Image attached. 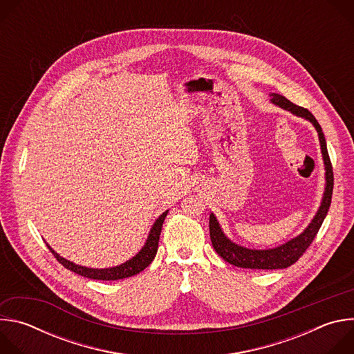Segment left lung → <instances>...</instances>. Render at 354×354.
Instances as JSON below:
<instances>
[{"label":"left lung","instance_id":"obj_1","mask_svg":"<svg viewBox=\"0 0 354 354\" xmlns=\"http://www.w3.org/2000/svg\"><path fill=\"white\" fill-rule=\"evenodd\" d=\"M272 99L270 102L284 111L291 112L292 115L302 118L313 123L315 127L318 137H319V144H321V153H322V160L325 165V192L324 197L321 201V206L308 224V227L302 231L299 235L295 238H291L290 241L276 246V248H269V249H250L241 246L235 242H232L223 231L220 227V223L217 217L212 213L210 214V239L213 243V248L216 249L217 254L230 265H234L236 268H243V269H262V270H273V269H286L295 263L307 248L311 245L314 238L317 236L326 214L330 206V200H332V190H333V171H332V164L328 156V148H326V141L325 136L322 133V129L314 115L301 106L294 105L292 102L279 93H270Z\"/></svg>","mask_w":354,"mask_h":354}]
</instances>
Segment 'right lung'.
I'll return each instance as SVG.
<instances>
[{
    "mask_svg": "<svg viewBox=\"0 0 354 354\" xmlns=\"http://www.w3.org/2000/svg\"><path fill=\"white\" fill-rule=\"evenodd\" d=\"M168 214V210L164 212L153 224L149 230L148 238L144 243V246L140 249L138 254L136 257H133L131 259H129L127 262L119 265V266H113V268H106V269H93V268H86V266H81V265H75L71 261L64 259L63 257H60L56 250H53L50 248V245L47 243V248L52 250V254L55 255V258L68 270L81 274L84 277L88 279H93V280H120V279H126V277H131L140 272H142L151 262L154 261L157 250H158V241H160V235H161V230H162V224L164 220Z\"/></svg>",
    "mask_w": 354,
    "mask_h": 354,
    "instance_id": "add662e5",
    "label": "right lung"
}]
</instances>
